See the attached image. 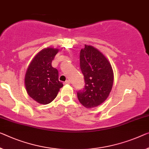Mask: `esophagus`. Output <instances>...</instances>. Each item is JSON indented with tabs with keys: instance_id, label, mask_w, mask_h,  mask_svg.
I'll use <instances>...</instances> for the list:
<instances>
[{
	"instance_id": "obj_1",
	"label": "esophagus",
	"mask_w": 149,
	"mask_h": 149,
	"mask_svg": "<svg viewBox=\"0 0 149 149\" xmlns=\"http://www.w3.org/2000/svg\"><path fill=\"white\" fill-rule=\"evenodd\" d=\"M70 81H68H68H66L65 82H64V84H70Z\"/></svg>"
}]
</instances>
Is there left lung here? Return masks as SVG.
<instances>
[{
  "label": "left lung",
  "instance_id": "8db88e82",
  "mask_svg": "<svg viewBox=\"0 0 149 149\" xmlns=\"http://www.w3.org/2000/svg\"><path fill=\"white\" fill-rule=\"evenodd\" d=\"M80 68L85 85L77 92L78 99L86 108H94L109 97L113 84V69L101 52L87 45L80 52Z\"/></svg>",
  "mask_w": 149,
  "mask_h": 149
}]
</instances>
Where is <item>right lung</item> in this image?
<instances>
[{"label":"right lung","instance_id":"1","mask_svg":"<svg viewBox=\"0 0 149 149\" xmlns=\"http://www.w3.org/2000/svg\"><path fill=\"white\" fill-rule=\"evenodd\" d=\"M58 49H43L30 64L25 75V86L29 95L38 103L47 104L57 96L63 82L58 81V72L52 67Z\"/></svg>","mask_w":149,"mask_h":149}]
</instances>
